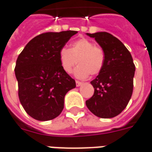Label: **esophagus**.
<instances>
[{
  "label": "esophagus",
  "instance_id": "1",
  "mask_svg": "<svg viewBox=\"0 0 152 152\" xmlns=\"http://www.w3.org/2000/svg\"><path fill=\"white\" fill-rule=\"evenodd\" d=\"M82 82H79V81H76V86L77 87L80 86H82Z\"/></svg>",
  "mask_w": 152,
  "mask_h": 152
}]
</instances>
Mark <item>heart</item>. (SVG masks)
I'll return each instance as SVG.
<instances>
[{
    "mask_svg": "<svg viewBox=\"0 0 152 152\" xmlns=\"http://www.w3.org/2000/svg\"><path fill=\"white\" fill-rule=\"evenodd\" d=\"M58 59L63 70L66 74L71 73L76 64L75 75L79 78H86L89 75H97L104 67L105 54L100 47L95 46L88 39L81 38L73 42L70 48H61Z\"/></svg>",
    "mask_w": 152,
    "mask_h": 152,
    "instance_id": "b5f03b06",
    "label": "heart"
}]
</instances>
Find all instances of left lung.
<instances>
[{"instance_id":"left-lung-1","label":"left lung","mask_w":152,"mask_h":152,"mask_svg":"<svg viewBox=\"0 0 152 152\" xmlns=\"http://www.w3.org/2000/svg\"><path fill=\"white\" fill-rule=\"evenodd\" d=\"M86 34L104 50L105 62L101 73L90 82L94 94L86 104L95 116L112 118L121 113L131 99L136 66L129 50L115 36L105 31Z\"/></svg>"}]
</instances>
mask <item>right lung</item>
<instances>
[{
  "label": "right lung",
  "mask_w": 152,
  "mask_h": 152,
  "mask_svg": "<svg viewBox=\"0 0 152 152\" xmlns=\"http://www.w3.org/2000/svg\"><path fill=\"white\" fill-rule=\"evenodd\" d=\"M76 31L46 32L33 38L16 60L18 96L26 113L37 121L57 117L64 108L66 93L76 87L63 70L58 52Z\"/></svg>",
  "instance_id": "1"
}]
</instances>
